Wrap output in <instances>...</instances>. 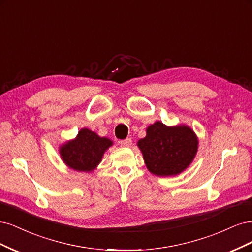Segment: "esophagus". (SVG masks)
Here are the masks:
<instances>
[{
    "label": "esophagus",
    "mask_w": 252,
    "mask_h": 252,
    "mask_svg": "<svg viewBox=\"0 0 252 252\" xmlns=\"http://www.w3.org/2000/svg\"><path fill=\"white\" fill-rule=\"evenodd\" d=\"M120 145L121 147H124V148H128V147H131L132 145V139L131 138H126V139H124V140H120Z\"/></svg>",
    "instance_id": "obj_1"
}]
</instances>
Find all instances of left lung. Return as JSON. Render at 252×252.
I'll list each match as a JSON object with an SVG mask.
<instances>
[{"mask_svg": "<svg viewBox=\"0 0 252 252\" xmlns=\"http://www.w3.org/2000/svg\"><path fill=\"white\" fill-rule=\"evenodd\" d=\"M145 165L157 176L180 174L193 160L198 139L189 126H166L160 121L147 128V136L138 141Z\"/></svg>", "mask_w": 252, "mask_h": 252, "instance_id": "1", "label": "left lung"}]
</instances>
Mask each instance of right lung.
Wrapping results in <instances>:
<instances>
[{
  "instance_id": "right-lung-1",
  "label": "right lung",
  "mask_w": 252,
  "mask_h": 252,
  "mask_svg": "<svg viewBox=\"0 0 252 252\" xmlns=\"http://www.w3.org/2000/svg\"><path fill=\"white\" fill-rule=\"evenodd\" d=\"M108 138L99 137L88 128L80 129L74 140L61 148V156L69 167L77 172H91L99 164L103 153L112 145Z\"/></svg>"
}]
</instances>
